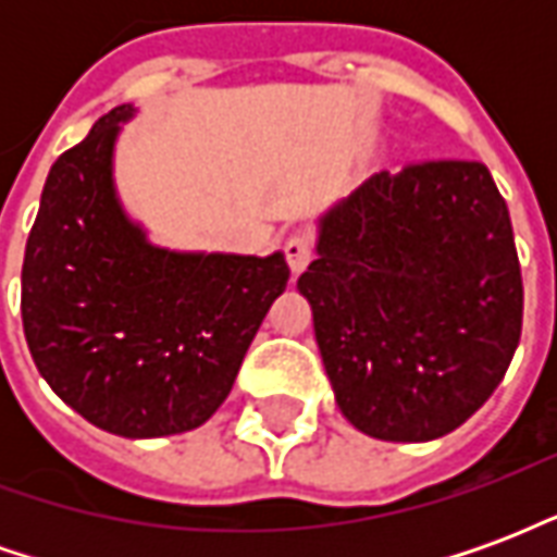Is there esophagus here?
I'll list each match as a JSON object with an SVG mask.
<instances>
[{
  "label": "esophagus",
  "mask_w": 557,
  "mask_h": 557,
  "mask_svg": "<svg viewBox=\"0 0 557 557\" xmlns=\"http://www.w3.org/2000/svg\"><path fill=\"white\" fill-rule=\"evenodd\" d=\"M283 253H286V262H289L292 271H304V268L310 265V259L315 256L313 235H307V232H295V235H289L286 244H283Z\"/></svg>",
  "instance_id": "1"
}]
</instances>
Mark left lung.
<instances>
[{
	"instance_id": "left-lung-1",
	"label": "left lung",
	"mask_w": 557,
	"mask_h": 557,
	"mask_svg": "<svg viewBox=\"0 0 557 557\" xmlns=\"http://www.w3.org/2000/svg\"><path fill=\"white\" fill-rule=\"evenodd\" d=\"M298 289L339 411L385 442L462 426L522 334L510 211L480 160H411L361 184L322 220Z\"/></svg>"
}]
</instances>
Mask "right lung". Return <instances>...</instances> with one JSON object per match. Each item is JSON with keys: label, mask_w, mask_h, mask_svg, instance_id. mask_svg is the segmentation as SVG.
<instances>
[{"label": "right lung", "mask_w": 557, "mask_h": 557, "mask_svg": "<svg viewBox=\"0 0 557 557\" xmlns=\"http://www.w3.org/2000/svg\"><path fill=\"white\" fill-rule=\"evenodd\" d=\"M131 107L59 154L23 256L32 361L67 406L125 438L206 423L286 289L280 253L184 256L151 247L113 194V139Z\"/></svg>", "instance_id": "1"}]
</instances>
